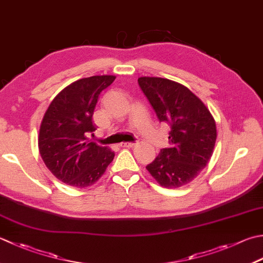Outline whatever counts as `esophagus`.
Wrapping results in <instances>:
<instances>
[{"mask_svg":"<svg viewBox=\"0 0 263 263\" xmlns=\"http://www.w3.org/2000/svg\"><path fill=\"white\" fill-rule=\"evenodd\" d=\"M137 145L135 142H122L121 143V147H124V148H133Z\"/></svg>","mask_w":263,"mask_h":263,"instance_id":"34e87169","label":"esophagus"}]
</instances>
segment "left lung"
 <instances>
[{
  "instance_id": "left-lung-1",
  "label": "left lung",
  "mask_w": 263,
  "mask_h": 263,
  "mask_svg": "<svg viewBox=\"0 0 263 263\" xmlns=\"http://www.w3.org/2000/svg\"><path fill=\"white\" fill-rule=\"evenodd\" d=\"M139 85L159 122L171 127L170 148H163L146 166L165 188H178L208 165L217 140V126L209 108L188 87L162 77H139Z\"/></svg>"
}]
</instances>
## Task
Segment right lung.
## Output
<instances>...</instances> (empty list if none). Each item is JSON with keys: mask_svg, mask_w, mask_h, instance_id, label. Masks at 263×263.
<instances>
[{"mask_svg": "<svg viewBox=\"0 0 263 263\" xmlns=\"http://www.w3.org/2000/svg\"><path fill=\"white\" fill-rule=\"evenodd\" d=\"M116 76L97 75L66 86L51 102L39 133V151L53 176L76 188L97 182L112 162L108 147L89 141L96 131L92 122L98 98Z\"/></svg>", "mask_w": 263, "mask_h": 263, "instance_id": "1", "label": "right lung"}]
</instances>
